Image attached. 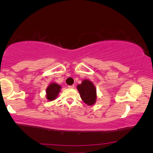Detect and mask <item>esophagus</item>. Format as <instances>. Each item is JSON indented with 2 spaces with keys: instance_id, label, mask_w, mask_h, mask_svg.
<instances>
[{
  "instance_id": "obj_1",
  "label": "esophagus",
  "mask_w": 153,
  "mask_h": 153,
  "mask_svg": "<svg viewBox=\"0 0 153 153\" xmlns=\"http://www.w3.org/2000/svg\"><path fill=\"white\" fill-rule=\"evenodd\" d=\"M75 86L74 85H71V86H68V88H74Z\"/></svg>"
}]
</instances>
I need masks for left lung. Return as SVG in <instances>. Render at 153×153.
<instances>
[{
  "mask_svg": "<svg viewBox=\"0 0 153 153\" xmlns=\"http://www.w3.org/2000/svg\"><path fill=\"white\" fill-rule=\"evenodd\" d=\"M77 87L83 101L88 105L94 104L97 99V90L92 82L85 79Z\"/></svg>",
  "mask_w": 153,
  "mask_h": 153,
  "instance_id": "left-lung-1",
  "label": "left lung"
}]
</instances>
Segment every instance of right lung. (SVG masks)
I'll use <instances>...</instances> for the list:
<instances>
[{
	"mask_svg": "<svg viewBox=\"0 0 153 153\" xmlns=\"http://www.w3.org/2000/svg\"><path fill=\"white\" fill-rule=\"evenodd\" d=\"M61 86L53 83L49 86L46 89V97L49 100H55L56 97L58 96L59 92H60Z\"/></svg>",
	"mask_w": 153,
	"mask_h": 153,
	"instance_id": "1",
	"label": "right lung"
}]
</instances>
